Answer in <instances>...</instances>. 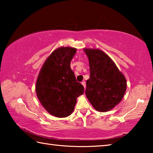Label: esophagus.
Returning <instances> with one entry per match:
<instances>
[{"instance_id": "34e87169", "label": "esophagus", "mask_w": 153, "mask_h": 153, "mask_svg": "<svg viewBox=\"0 0 153 153\" xmlns=\"http://www.w3.org/2000/svg\"><path fill=\"white\" fill-rule=\"evenodd\" d=\"M82 84L83 85V86H84V88H86V82H85V81H83V82H82Z\"/></svg>"}]
</instances>
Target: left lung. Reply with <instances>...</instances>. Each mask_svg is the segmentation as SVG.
Returning a JSON list of instances; mask_svg holds the SVG:
<instances>
[{
  "label": "left lung",
  "instance_id": "obj_1",
  "mask_svg": "<svg viewBox=\"0 0 153 153\" xmlns=\"http://www.w3.org/2000/svg\"><path fill=\"white\" fill-rule=\"evenodd\" d=\"M90 66L86 95L96 110L107 112L118 105L125 94V76L109 56L99 49L84 48Z\"/></svg>",
  "mask_w": 153,
  "mask_h": 153
}]
</instances>
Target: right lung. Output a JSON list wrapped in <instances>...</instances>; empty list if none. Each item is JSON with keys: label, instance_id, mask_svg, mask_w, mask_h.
I'll use <instances>...</instances> for the list:
<instances>
[{"label": "right lung", "instance_id": "right-lung-1", "mask_svg": "<svg viewBox=\"0 0 153 153\" xmlns=\"http://www.w3.org/2000/svg\"><path fill=\"white\" fill-rule=\"evenodd\" d=\"M76 48L60 47L46 59L38 74L36 92L43 107L56 117H65L74 110L76 99L84 92L70 63Z\"/></svg>", "mask_w": 153, "mask_h": 153}]
</instances>
